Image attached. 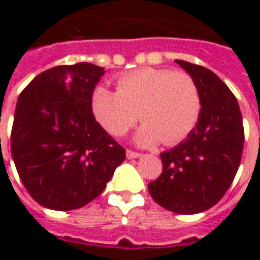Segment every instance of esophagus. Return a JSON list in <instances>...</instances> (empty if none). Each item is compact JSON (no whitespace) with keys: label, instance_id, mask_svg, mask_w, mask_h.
Wrapping results in <instances>:
<instances>
[{"label":"esophagus","instance_id":"34e87169","mask_svg":"<svg viewBox=\"0 0 260 260\" xmlns=\"http://www.w3.org/2000/svg\"><path fill=\"white\" fill-rule=\"evenodd\" d=\"M142 154L138 152H134V150H126V157L128 158H138L141 157Z\"/></svg>","mask_w":260,"mask_h":260}]
</instances>
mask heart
Listing matches in <instances>:
<instances>
[{"instance_id":"b5f03b06","label":"heart","mask_w":260,"mask_h":260,"mask_svg":"<svg viewBox=\"0 0 260 260\" xmlns=\"http://www.w3.org/2000/svg\"><path fill=\"white\" fill-rule=\"evenodd\" d=\"M201 110L195 80L166 68L128 72L117 79V91L100 85L91 93V111L108 134L122 136L138 119L145 121L135 136L143 146L182 141L198 124Z\"/></svg>"}]
</instances>
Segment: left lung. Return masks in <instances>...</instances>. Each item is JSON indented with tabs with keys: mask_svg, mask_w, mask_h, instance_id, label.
Segmentation results:
<instances>
[{
	"mask_svg": "<svg viewBox=\"0 0 260 260\" xmlns=\"http://www.w3.org/2000/svg\"><path fill=\"white\" fill-rule=\"evenodd\" d=\"M201 94L199 121L185 141L160 154L163 173L149 184L156 203L170 212L195 214L214 206L234 180L244 147L240 106L210 69L175 59Z\"/></svg>",
	"mask_w": 260,
	"mask_h": 260,
	"instance_id": "8db88e82",
	"label": "left lung"
}]
</instances>
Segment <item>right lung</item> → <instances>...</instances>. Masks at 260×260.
<instances>
[{"label": "right lung", "instance_id": "right-lung-1", "mask_svg": "<svg viewBox=\"0 0 260 260\" xmlns=\"http://www.w3.org/2000/svg\"><path fill=\"white\" fill-rule=\"evenodd\" d=\"M104 68L59 65L19 94L11 134L20 181L42 206L74 210L100 195L125 160V149L99 124L91 93Z\"/></svg>", "mask_w": 260, "mask_h": 260}]
</instances>
